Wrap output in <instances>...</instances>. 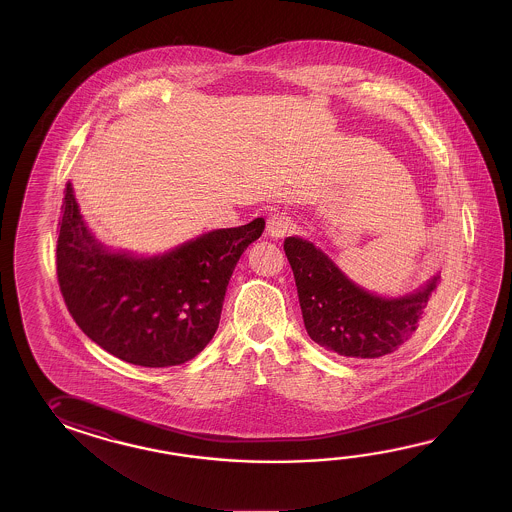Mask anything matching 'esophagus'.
I'll list each match as a JSON object with an SVG mask.
<instances>
[{
  "instance_id": "34e87169",
  "label": "esophagus",
  "mask_w": 512,
  "mask_h": 512,
  "mask_svg": "<svg viewBox=\"0 0 512 512\" xmlns=\"http://www.w3.org/2000/svg\"><path fill=\"white\" fill-rule=\"evenodd\" d=\"M293 230V220L286 213H275L268 220V235L272 239H282Z\"/></svg>"
}]
</instances>
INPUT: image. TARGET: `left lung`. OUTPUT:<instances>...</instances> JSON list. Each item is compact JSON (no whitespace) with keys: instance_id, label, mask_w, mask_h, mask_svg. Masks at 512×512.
<instances>
[{"instance_id":"obj_1","label":"left lung","mask_w":512,"mask_h":512,"mask_svg":"<svg viewBox=\"0 0 512 512\" xmlns=\"http://www.w3.org/2000/svg\"><path fill=\"white\" fill-rule=\"evenodd\" d=\"M284 251L295 277L306 332L330 352L355 359L394 354L428 321L439 275L416 293L386 299L359 288L308 240L288 237Z\"/></svg>"}]
</instances>
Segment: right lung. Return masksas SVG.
I'll use <instances>...</instances> for the list:
<instances>
[{"label": "right lung", "instance_id": "obj_1", "mask_svg": "<svg viewBox=\"0 0 512 512\" xmlns=\"http://www.w3.org/2000/svg\"><path fill=\"white\" fill-rule=\"evenodd\" d=\"M56 242L58 284L76 324L131 365L177 366L200 354L219 328L231 273L264 231V219L209 231L158 257L104 248L85 226L71 182Z\"/></svg>", "mask_w": 512, "mask_h": 512}]
</instances>
